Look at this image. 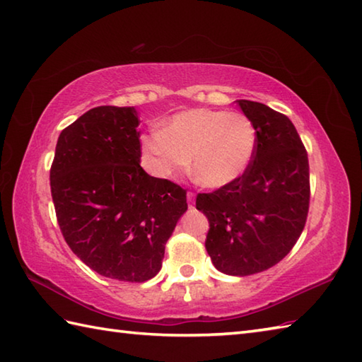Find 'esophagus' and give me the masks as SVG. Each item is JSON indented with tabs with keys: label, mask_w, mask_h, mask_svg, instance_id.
Segmentation results:
<instances>
[{
	"label": "esophagus",
	"mask_w": 362,
	"mask_h": 362,
	"mask_svg": "<svg viewBox=\"0 0 362 362\" xmlns=\"http://www.w3.org/2000/svg\"><path fill=\"white\" fill-rule=\"evenodd\" d=\"M187 199H188V205L193 206L194 205V193H191V191H188Z\"/></svg>",
	"instance_id": "esophagus-1"
}]
</instances>
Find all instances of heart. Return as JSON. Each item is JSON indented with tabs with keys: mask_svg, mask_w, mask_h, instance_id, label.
<instances>
[{
	"mask_svg": "<svg viewBox=\"0 0 362 362\" xmlns=\"http://www.w3.org/2000/svg\"><path fill=\"white\" fill-rule=\"evenodd\" d=\"M257 149V130L243 113L191 109L174 115L163 130L141 136L143 163L157 177L182 173L205 188H222L245 173Z\"/></svg>",
	"mask_w": 362,
	"mask_h": 362,
	"instance_id": "1",
	"label": "heart"
}]
</instances>
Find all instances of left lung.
I'll return each instance as SVG.
<instances>
[{
  "label": "left lung",
  "instance_id": "8db88e82",
  "mask_svg": "<svg viewBox=\"0 0 362 362\" xmlns=\"http://www.w3.org/2000/svg\"><path fill=\"white\" fill-rule=\"evenodd\" d=\"M257 130L245 173L196 197L210 222L205 249L218 271L245 276L275 266L303 232L310 209L308 153L291 119L261 103L240 99Z\"/></svg>",
  "mask_w": 362,
  "mask_h": 362
}]
</instances>
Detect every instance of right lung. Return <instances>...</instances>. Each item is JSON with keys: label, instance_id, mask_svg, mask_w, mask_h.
Here are the masks:
<instances>
[{"label": "right lung", "instance_id": "right-lung-1", "mask_svg": "<svg viewBox=\"0 0 362 362\" xmlns=\"http://www.w3.org/2000/svg\"><path fill=\"white\" fill-rule=\"evenodd\" d=\"M138 124L134 107H95L59 135L49 171L70 249L99 275L132 283L158 274L188 209L187 189L140 166Z\"/></svg>", "mask_w": 362, "mask_h": 362}]
</instances>
